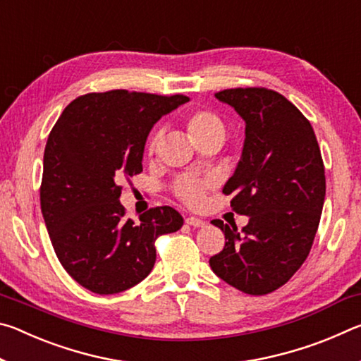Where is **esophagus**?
I'll list each match as a JSON object with an SVG mask.
<instances>
[{
  "label": "esophagus",
  "instance_id": "34e87169",
  "mask_svg": "<svg viewBox=\"0 0 361 361\" xmlns=\"http://www.w3.org/2000/svg\"><path fill=\"white\" fill-rule=\"evenodd\" d=\"M186 224L192 226V228H204V226H205V221H204V219H200V218L189 216V218H186Z\"/></svg>",
  "mask_w": 361,
  "mask_h": 361
}]
</instances>
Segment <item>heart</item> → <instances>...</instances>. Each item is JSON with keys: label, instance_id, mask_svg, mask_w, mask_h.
I'll list each match as a JSON object with an SVG mask.
<instances>
[{"label": "heart", "instance_id": "heart-1", "mask_svg": "<svg viewBox=\"0 0 361 361\" xmlns=\"http://www.w3.org/2000/svg\"><path fill=\"white\" fill-rule=\"evenodd\" d=\"M189 137L194 143L204 140H219L223 142L226 137V124L216 113L210 109H192L183 118ZM157 135L149 138L148 149L154 151L157 145ZM215 185V180L210 176H192L181 175L173 183V192L188 205H199L204 200L205 192Z\"/></svg>", "mask_w": 361, "mask_h": 361}]
</instances>
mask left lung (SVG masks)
<instances>
[{
    "instance_id": "left-lung-1",
    "label": "left lung",
    "mask_w": 361,
    "mask_h": 361,
    "mask_svg": "<svg viewBox=\"0 0 361 361\" xmlns=\"http://www.w3.org/2000/svg\"><path fill=\"white\" fill-rule=\"evenodd\" d=\"M215 97L245 121L242 157L223 192L250 219L240 232L213 219L228 242L210 267L247 295H267L288 282L312 248L326 191L322 152L310 122L276 90L237 87Z\"/></svg>"
}]
</instances>
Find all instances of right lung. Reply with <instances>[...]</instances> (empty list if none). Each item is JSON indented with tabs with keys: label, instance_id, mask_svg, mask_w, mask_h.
<instances>
[{
	"label": "right lung",
	"instance_id": "obj_1",
	"mask_svg": "<svg viewBox=\"0 0 361 361\" xmlns=\"http://www.w3.org/2000/svg\"><path fill=\"white\" fill-rule=\"evenodd\" d=\"M189 102L118 89L78 97L49 133L39 189L41 212L60 264L97 295H114L148 277L154 242L183 226L172 207L135 223L119 202V183L143 172L152 126Z\"/></svg>",
	"mask_w": 361,
	"mask_h": 361
}]
</instances>
